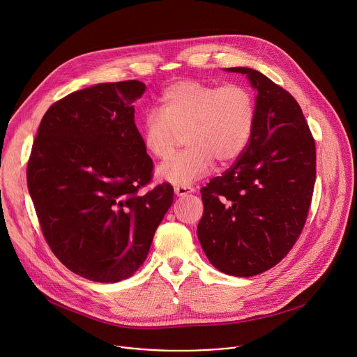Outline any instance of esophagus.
Masks as SVG:
<instances>
[{"label": "esophagus", "mask_w": 357, "mask_h": 357, "mask_svg": "<svg viewBox=\"0 0 357 357\" xmlns=\"http://www.w3.org/2000/svg\"><path fill=\"white\" fill-rule=\"evenodd\" d=\"M192 192H195V189L193 188H190V186H186V185H178V186H175V195L176 196H185V195H188V193H192Z\"/></svg>", "instance_id": "obj_1"}]
</instances>
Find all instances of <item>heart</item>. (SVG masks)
<instances>
[{"mask_svg": "<svg viewBox=\"0 0 357 357\" xmlns=\"http://www.w3.org/2000/svg\"><path fill=\"white\" fill-rule=\"evenodd\" d=\"M256 124V101L241 84L215 86L200 80H179L168 86L157 112L145 116L141 137L148 154L169 158L185 134L188 148L162 164L157 175L174 185H190L205 176L215 158L236 161L245 151Z\"/></svg>", "mask_w": 357, "mask_h": 357, "instance_id": "1", "label": "heart"}]
</instances>
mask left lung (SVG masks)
Instances as JSON below:
<instances>
[{
    "label": "left lung",
    "mask_w": 357,
    "mask_h": 357,
    "mask_svg": "<svg viewBox=\"0 0 357 357\" xmlns=\"http://www.w3.org/2000/svg\"><path fill=\"white\" fill-rule=\"evenodd\" d=\"M226 70L245 75L257 90L256 124L234 165L200 189L197 238L219 271L252 277L278 264L298 240L312 200L317 149L287 90L259 70Z\"/></svg>",
    "instance_id": "left-lung-1"
}]
</instances>
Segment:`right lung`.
<instances>
[{
    "label": "right lung",
    "instance_id": "add662e5",
    "mask_svg": "<svg viewBox=\"0 0 357 357\" xmlns=\"http://www.w3.org/2000/svg\"><path fill=\"white\" fill-rule=\"evenodd\" d=\"M138 80L100 83L68 94L45 113L26 181L46 243L75 274L119 282L145 261L174 202L152 178V160L134 123Z\"/></svg>",
    "mask_w": 357,
    "mask_h": 357
}]
</instances>
